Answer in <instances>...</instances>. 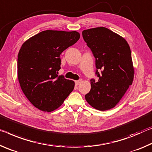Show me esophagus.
<instances>
[{
    "mask_svg": "<svg viewBox=\"0 0 152 152\" xmlns=\"http://www.w3.org/2000/svg\"><path fill=\"white\" fill-rule=\"evenodd\" d=\"M80 82H81V81L80 80H77V81H75V85L76 86H78L79 83H80Z\"/></svg>",
    "mask_w": 152,
    "mask_h": 152,
    "instance_id": "obj_1",
    "label": "esophagus"
}]
</instances>
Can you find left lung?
Instances as JSON below:
<instances>
[{
    "label": "left lung",
    "instance_id": "8db88e82",
    "mask_svg": "<svg viewBox=\"0 0 152 152\" xmlns=\"http://www.w3.org/2000/svg\"><path fill=\"white\" fill-rule=\"evenodd\" d=\"M82 36L96 58V75L99 78L98 81L90 80L91 89L86 99L97 110H110L132 85L134 69L130 47L123 37L104 27L86 29Z\"/></svg>",
    "mask_w": 152,
    "mask_h": 152
}]
</instances>
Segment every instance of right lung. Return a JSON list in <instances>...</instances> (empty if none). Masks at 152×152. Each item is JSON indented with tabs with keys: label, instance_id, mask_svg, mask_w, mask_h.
<instances>
[{
	"label": "right lung",
	"instance_id": "1",
	"mask_svg": "<svg viewBox=\"0 0 152 152\" xmlns=\"http://www.w3.org/2000/svg\"><path fill=\"white\" fill-rule=\"evenodd\" d=\"M79 38L75 31L46 30L21 46L17 56L19 82L26 98L39 110H56L73 90V81L58 75L60 55Z\"/></svg>",
	"mask_w": 152,
	"mask_h": 152
}]
</instances>
